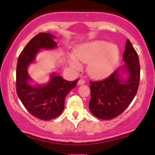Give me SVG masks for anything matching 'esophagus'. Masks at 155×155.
<instances>
[{
    "label": "esophagus",
    "mask_w": 155,
    "mask_h": 155,
    "mask_svg": "<svg viewBox=\"0 0 155 155\" xmlns=\"http://www.w3.org/2000/svg\"><path fill=\"white\" fill-rule=\"evenodd\" d=\"M85 83V81L82 79H80L79 81H78V84L81 85V84H84Z\"/></svg>",
    "instance_id": "esophagus-1"
}]
</instances>
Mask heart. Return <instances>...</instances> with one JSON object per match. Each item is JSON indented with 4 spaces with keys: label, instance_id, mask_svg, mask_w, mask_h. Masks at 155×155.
Wrapping results in <instances>:
<instances>
[{
    "label": "heart",
    "instance_id": "1",
    "mask_svg": "<svg viewBox=\"0 0 155 155\" xmlns=\"http://www.w3.org/2000/svg\"><path fill=\"white\" fill-rule=\"evenodd\" d=\"M74 54L79 61L89 62L87 71L95 78L104 77L110 74L120 58L118 47L104 41H94L82 44L76 49ZM76 58L71 57L69 60V64L74 68L80 65Z\"/></svg>",
    "mask_w": 155,
    "mask_h": 155
}]
</instances>
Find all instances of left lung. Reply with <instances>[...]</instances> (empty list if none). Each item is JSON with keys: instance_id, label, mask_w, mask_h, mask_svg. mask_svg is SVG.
Returning a JSON list of instances; mask_svg holds the SVG:
<instances>
[{"instance_id": "8db88e82", "label": "left lung", "mask_w": 155, "mask_h": 155, "mask_svg": "<svg viewBox=\"0 0 155 155\" xmlns=\"http://www.w3.org/2000/svg\"><path fill=\"white\" fill-rule=\"evenodd\" d=\"M123 70L128 74L125 81L120 79L119 69L101 81H90L89 108L101 120L115 118L126 109L138 91L140 81V63L138 54L127 39L123 54Z\"/></svg>"}]
</instances>
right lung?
Segmentation results:
<instances>
[{"label": "right lung", "mask_w": 155, "mask_h": 155, "mask_svg": "<svg viewBox=\"0 0 155 155\" xmlns=\"http://www.w3.org/2000/svg\"><path fill=\"white\" fill-rule=\"evenodd\" d=\"M55 36L50 33H40L28 42L19 55L16 71V89L19 100L31 114L39 120H50L56 118L64 109L67 94L76 87L79 79L66 81L52 74L50 81L44 86L33 87L28 67L35 60L40 49H51L57 47Z\"/></svg>", "instance_id": "add662e5"}]
</instances>
